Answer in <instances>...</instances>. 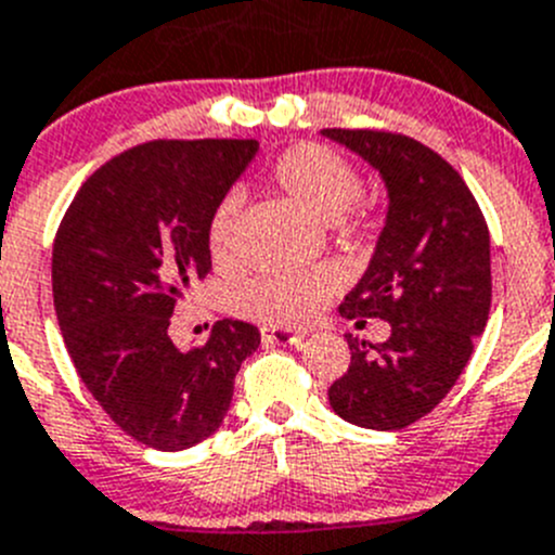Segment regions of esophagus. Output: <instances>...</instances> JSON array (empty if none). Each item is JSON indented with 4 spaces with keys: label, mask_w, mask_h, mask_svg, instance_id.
I'll use <instances>...</instances> for the list:
<instances>
[{
    "label": "esophagus",
    "mask_w": 555,
    "mask_h": 555,
    "mask_svg": "<svg viewBox=\"0 0 555 555\" xmlns=\"http://www.w3.org/2000/svg\"><path fill=\"white\" fill-rule=\"evenodd\" d=\"M307 334H301V331H289V328H276V325H266L262 328V341L266 345H301V339Z\"/></svg>",
    "instance_id": "esophagus-1"
}]
</instances>
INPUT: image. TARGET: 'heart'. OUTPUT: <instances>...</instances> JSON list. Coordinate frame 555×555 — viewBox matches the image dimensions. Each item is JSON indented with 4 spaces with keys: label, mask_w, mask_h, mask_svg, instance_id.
Returning <instances> with one entry per match:
<instances>
[{
    "label": "heart",
    "mask_w": 555,
    "mask_h": 555,
    "mask_svg": "<svg viewBox=\"0 0 555 555\" xmlns=\"http://www.w3.org/2000/svg\"><path fill=\"white\" fill-rule=\"evenodd\" d=\"M271 180L301 210L325 224L339 219L361 194V178L353 164L336 150L314 142L284 150L273 160ZM237 216H241L237 196L221 199L210 216L207 248L219 266H227L235 257ZM331 289L334 279L323 271L268 273L237 289L235 309L268 325H304L325 307Z\"/></svg>",
    "instance_id": "heart-1"
}]
</instances>
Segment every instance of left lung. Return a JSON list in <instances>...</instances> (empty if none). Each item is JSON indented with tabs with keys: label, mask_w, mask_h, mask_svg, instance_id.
<instances>
[{
	"label": "left lung",
	"mask_w": 555,
	"mask_h": 555,
	"mask_svg": "<svg viewBox=\"0 0 555 555\" xmlns=\"http://www.w3.org/2000/svg\"><path fill=\"white\" fill-rule=\"evenodd\" d=\"M383 178L386 221L364 276L339 314L380 318V345L353 339L348 372L328 388L336 416L366 429H402L427 416L474 353L488 325L490 232L452 164L402 133L325 128Z\"/></svg>",
	"instance_id": "8db88e82"
}]
</instances>
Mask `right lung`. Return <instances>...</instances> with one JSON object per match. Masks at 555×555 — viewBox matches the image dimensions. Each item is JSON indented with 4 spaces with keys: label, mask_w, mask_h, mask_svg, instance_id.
Masks as SVG:
<instances>
[{
    "label": "right lung",
    "mask_w": 555,
    "mask_h": 555,
    "mask_svg": "<svg viewBox=\"0 0 555 555\" xmlns=\"http://www.w3.org/2000/svg\"><path fill=\"white\" fill-rule=\"evenodd\" d=\"M260 144L196 139L126 150L87 178L56 230L51 287L81 383L112 422L158 452H183L224 422L257 325L219 320L178 350L169 318L210 271V216Z\"/></svg>",
    "instance_id": "add662e5"
}]
</instances>
